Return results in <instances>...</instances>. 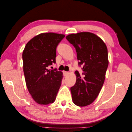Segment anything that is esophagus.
Returning a JSON list of instances; mask_svg holds the SVG:
<instances>
[{"label":"esophagus","instance_id":"34e87169","mask_svg":"<svg viewBox=\"0 0 132 132\" xmlns=\"http://www.w3.org/2000/svg\"><path fill=\"white\" fill-rule=\"evenodd\" d=\"M69 74V73L68 72V71H63V74H64V76H66V75H67L68 74Z\"/></svg>","mask_w":132,"mask_h":132}]
</instances>
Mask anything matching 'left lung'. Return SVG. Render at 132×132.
<instances>
[{
	"label": "left lung",
	"mask_w": 132,
	"mask_h": 132,
	"mask_svg": "<svg viewBox=\"0 0 132 132\" xmlns=\"http://www.w3.org/2000/svg\"><path fill=\"white\" fill-rule=\"evenodd\" d=\"M66 39L75 47L82 70V75L75 72L77 81L70 88L73 101L78 106H86L97 97L104 82L109 65L107 47L97 36L88 32L70 34Z\"/></svg>",
	"instance_id": "8db88e82"
}]
</instances>
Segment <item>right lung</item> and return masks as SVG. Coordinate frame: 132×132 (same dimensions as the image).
I'll list each match as a JSON object with an SVG mask.
<instances>
[{
	"instance_id": "right-lung-1",
	"label": "right lung",
	"mask_w": 132,
	"mask_h": 132,
	"mask_svg": "<svg viewBox=\"0 0 132 132\" xmlns=\"http://www.w3.org/2000/svg\"><path fill=\"white\" fill-rule=\"evenodd\" d=\"M65 35L39 34L28 42L22 53L23 68L27 89L40 105L53 103L62 84L63 73L48 67L55 63L56 49Z\"/></svg>"
}]
</instances>
